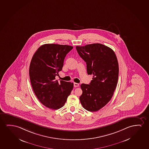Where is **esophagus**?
Wrapping results in <instances>:
<instances>
[{"mask_svg": "<svg viewBox=\"0 0 149 149\" xmlns=\"http://www.w3.org/2000/svg\"><path fill=\"white\" fill-rule=\"evenodd\" d=\"M73 85H74V87H79V84L77 83H73Z\"/></svg>", "mask_w": 149, "mask_h": 149, "instance_id": "esophagus-1", "label": "esophagus"}]
</instances>
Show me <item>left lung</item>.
I'll return each mask as SVG.
<instances>
[{"label": "left lung", "instance_id": "1", "mask_svg": "<svg viewBox=\"0 0 149 149\" xmlns=\"http://www.w3.org/2000/svg\"><path fill=\"white\" fill-rule=\"evenodd\" d=\"M80 57L86 62L88 74H92L89 84H82L80 100L84 109L97 111L113 96L118 83V63L115 52L100 43L76 46Z\"/></svg>", "mask_w": 149, "mask_h": 149}]
</instances>
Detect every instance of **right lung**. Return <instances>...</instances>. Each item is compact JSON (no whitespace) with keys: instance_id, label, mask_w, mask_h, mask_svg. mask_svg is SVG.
Here are the masks:
<instances>
[{"instance_id":"add662e5","label":"right lung","mask_w":149,"mask_h":149,"mask_svg":"<svg viewBox=\"0 0 149 149\" xmlns=\"http://www.w3.org/2000/svg\"><path fill=\"white\" fill-rule=\"evenodd\" d=\"M72 48L67 45L44 44L31 59L29 75L32 88L39 101L48 108L57 110L63 107L73 89V83L59 82L55 78Z\"/></svg>"}]
</instances>
